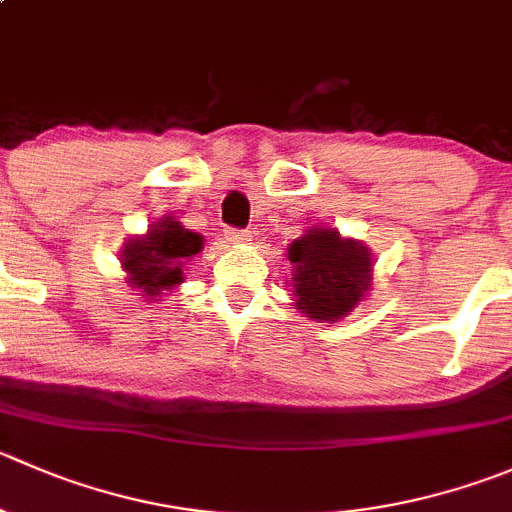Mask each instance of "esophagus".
<instances>
[{"instance_id": "1", "label": "esophagus", "mask_w": 512, "mask_h": 512, "mask_svg": "<svg viewBox=\"0 0 512 512\" xmlns=\"http://www.w3.org/2000/svg\"><path fill=\"white\" fill-rule=\"evenodd\" d=\"M225 240L230 242V245H245V242H250V232L235 230V227H227Z\"/></svg>"}]
</instances>
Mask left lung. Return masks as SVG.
Here are the masks:
<instances>
[{"mask_svg": "<svg viewBox=\"0 0 512 512\" xmlns=\"http://www.w3.org/2000/svg\"><path fill=\"white\" fill-rule=\"evenodd\" d=\"M297 310L317 322L350 315L372 282V257L362 242L332 227H312L287 247Z\"/></svg>", "mask_w": 512, "mask_h": 512, "instance_id": "left-lung-1", "label": "left lung"}]
</instances>
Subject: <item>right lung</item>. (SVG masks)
<instances>
[{"mask_svg": "<svg viewBox=\"0 0 512 512\" xmlns=\"http://www.w3.org/2000/svg\"><path fill=\"white\" fill-rule=\"evenodd\" d=\"M205 240L197 232L185 230L175 217H162L147 230V235L124 242L122 260L127 282L142 297H157L185 280L182 267L202 250Z\"/></svg>", "mask_w": 512, "mask_h": 512, "instance_id": "1", "label": "right lung"}]
</instances>
